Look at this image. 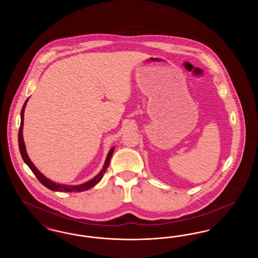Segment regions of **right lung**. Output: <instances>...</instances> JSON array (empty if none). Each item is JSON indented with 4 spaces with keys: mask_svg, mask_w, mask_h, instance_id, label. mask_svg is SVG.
Listing matches in <instances>:
<instances>
[{
    "mask_svg": "<svg viewBox=\"0 0 258 258\" xmlns=\"http://www.w3.org/2000/svg\"><path fill=\"white\" fill-rule=\"evenodd\" d=\"M29 99V98H28ZM28 99L25 101L24 105L22 107V110H21V123H20V127H19V133H18V145H19V150H20V154L22 156V159L24 160L25 163L30 167V169L33 171V173L36 175V177L37 178V180L43 184L45 185L47 188H49L53 191H66V192H73V191H76V192H79V191H84V190H88L90 189L91 187L95 186L96 184H98V182L102 179L104 173L106 172V169L109 165V162H110L111 157L114 153V150L115 148L112 147L110 149V151L108 152V155L106 157V160L104 161V164L102 166V169L100 170V172L98 173L97 176H95L93 179H91L90 181H88L86 183H83V184H76V185H70V184H59V183H55L53 181H51L48 178H46L41 172L39 171L37 169V167L35 166V164L31 161L28 154H27V151H26V146H25L24 139H23V124H24V111L25 107H26V104L28 102Z\"/></svg>",
    "mask_w": 258,
    "mask_h": 258,
    "instance_id": "right-lung-1",
    "label": "right lung"
}]
</instances>
